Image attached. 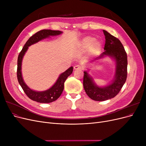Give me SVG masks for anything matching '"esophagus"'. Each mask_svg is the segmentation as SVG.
I'll list each match as a JSON object with an SVG mask.
<instances>
[{"label": "esophagus", "mask_w": 146, "mask_h": 146, "mask_svg": "<svg viewBox=\"0 0 146 146\" xmlns=\"http://www.w3.org/2000/svg\"><path fill=\"white\" fill-rule=\"evenodd\" d=\"M74 70H80V69H82V66L77 64V65H76V66H74Z\"/></svg>", "instance_id": "1"}]
</instances>
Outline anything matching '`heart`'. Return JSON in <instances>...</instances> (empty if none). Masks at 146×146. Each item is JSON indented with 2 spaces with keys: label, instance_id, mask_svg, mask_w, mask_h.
Here are the masks:
<instances>
[{
  "label": "heart",
  "instance_id": "obj_1",
  "mask_svg": "<svg viewBox=\"0 0 146 146\" xmlns=\"http://www.w3.org/2000/svg\"><path fill=\"white\" fill-rule=\"evenodd\" d=\"M79 48L81 51H87V55L90 58H93L100 54L102 50V44L100 41L91 36L83 38L79 43Z\"/></svg>",
  "mask_w": 146,
  "mask_h": 146
}]
</instances>
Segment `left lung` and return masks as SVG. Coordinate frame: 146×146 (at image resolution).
Here are the masks:
<instances>
[{
  "instance_id": "8db88e82",
  "label": "left lung",
  "mask_w": 146,
  "mask_h": 146,
  "mask_svg": "<svg viewBox=\"0 0 146 146\" xmlns=\"http://www.w3.org/2000/svg\"><path fill=\"white\" fill-rule=\"evenodd\" d=\"M105 36L104 52L92 63L109 56L115 63V74L113 80L104 86L97 85L87 71H84L83 87L86 94L96 101H104L115 97L125 83L127 76V56L123 45L117 38L106 30H103Z\"/></svg>"
}]
</instances>
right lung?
<instances>
[{
    "mask_svg": "<svg viewBox=\"0 0 146 146\" xmlns=\"http://www.w3.org/2000/svg\"><path fill=\"white\" fill-rule=\"evenodd\" d=\"M63 33L59 30H42L31 36L28 41L26 42L23 49L19 53L18 58H17V77L19 83L23 88L24 92L29 98L32 100L36 101L39 103H50L59 98L64 90V83L67 78L72 73L73 67L71 66L65 72L61 74L54 85L49 89L43 91H36L33 90L26 85L24 81L22 76V62L26 52L27 51L29 47L35 43L40 41L44 39L50 38V36H58Z\"/></svg>",
    "mask_w": 146,
    "mask_h": 146,
    "instance_id": "1",
    "label": "right lung"
}]
</instances>
